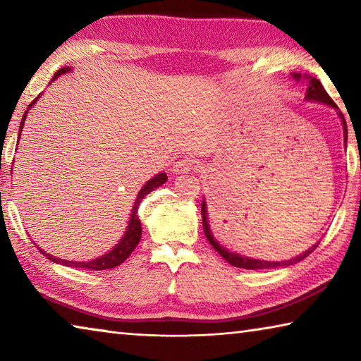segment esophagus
Here are the masks:
<instances>
[{
  "instance_id": "obj_1",
  "label": "esophagus",
  "mask_w": 361,
  "mask_h": 361,
  "mask_svg": "<svg viewBox=\"0 0 361 361\" xmlns=\"http://www.w3.org/2000/svg\"><path fill=\"white\" fill-rule=\"evenodd\" d=\"M199 167H200V164L197 159L183 157V159H180V161L175 162L173 172L175 173H188V172H192V170H197Z\"/></svg>"
}]
</instances>
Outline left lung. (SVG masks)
<instances>
[{"label":"left lung","instance_id":"obj_1","mask_svg":"<svg viewBox=\"0 0 361 361\" xmlns=\"http://www.w3.org/2000/svg\"><path fill=\"white\" fill-rule=\"evenodd\" d=\"M296 79H299V75H295ZM305 99L307 100H314V102H320V103H326V105L336 108L334 102L331 97L326 94V90L323 89L322 82L319 79H310L309 82V87H307V94H305ZM342 118V126H344V137H345V142H347V124H345V119L344 116L341 114ZM207 210H205V204L202 202V226H204V232H205V237L207 240L210 242V245L216 250V252L223 256V258L229 262V264L235 266V267H242V269H274V267H283V266H291V264H296V262L302 261L305 256H309L310 253L314 252V250L319 247V242H317V245H314L312 248H309L307 252H304L302 255L296 256V258L288 259V261H259V259H252V258H247V256H240L234 252H229V250L223 248L219 243L213 239L212 232H210V226L209 221H207Z\"/></svg>","mask_w":361,"mask_h":361}]
</instances>
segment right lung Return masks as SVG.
Here are the masks:
<instances>
[{"mask_svg": "<svg viewBox=\"0 0 361 361\" xmlns=\"http://www.w3.org/2000/svg\"><path fill=\"white\" fill-rule=\"evenodd\" d=\"M70 71V68H60L56 75H54L52 81L54 79H57V76L63 75V73ZM36 102V99L30 103L28 108H32L33 103ZM25 116H27V111L25 114H23L22 118V122H20V130L23 127V121H25ZM19 137H20V132H19ZM167 181V175L166 173H159L156 175L154 178H151L146 185L140 189V192L137 195V200H135V205H133L132 209V213H130V221H129V226H127V231L124 237H122L121 242L116 245L111 252L100 256V258L97 259H92V261H87V262H75V261H66V259H59V258H54V256L47 255L42 252V250H39V252L42 255H46L49 259L57 262V264H63V266H68V267H78V269H90V271H105V269H113L116 266H119L124 262L127 258H129L130 253L135 250V247L138 245L140 239H142V223H140V218H138V207L140 204H142V200L145 199V195H148L151 191H154L156 188H159L161 185H164V183Z\"/></svg>", "mask_w": 361, "mask_h": 361, "instance_id": "add662e5", "label": "right lung"}]
</instances>
